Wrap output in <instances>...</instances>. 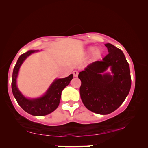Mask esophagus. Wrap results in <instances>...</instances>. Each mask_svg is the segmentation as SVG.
Masks as SVG:
<instances>
[{
  "label": "esophagus",
  "instance_id": "esophagus-1",
  "mask_svg": "<svg viewBox=\"0 0 148 148\" xmlns=\"http://www.w3.org/2000/svg\"><path fill=\"white\" fill-rule=\"evenodd\" d=\"M72 73H73V75H74V77H77V76H78V72L76 71V70H74V71H73V72H72Z\"/></svg>",
  "mask_w": 148,
  "mask_h": 148
}]
</instances>
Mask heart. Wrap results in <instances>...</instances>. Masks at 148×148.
Listing matches in <instances>:
<instances>
[{"instance_id": "obj_1", "label": "heart", "mask_w": 148, "mask_h": 148, "mask_svg": "<svg viewBox=\"0 0 148 148\" xmlns=\"http://www.w3.org/2000/svg\"><path fill=\"white\" fill-rule=\"evenodd\" d=\"M94 49H95L94 47H90L88 48V50L91 51V52H92V51H94ZM101 52L100 49H96L94 51V55L96 57H99L101 56Z\"/></svg>"}]
</instances>
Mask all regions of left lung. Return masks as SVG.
Here are the masks:
<instances>
[{"label": "left lung", "mask_w": 148, "mask_h": 148, "mask_svg": "<svg viewBox=\"0 0 148 148\" xmlns=\"http://www.w3.org/2000/svg\"><path fill=\"white\" fill-rule=\"evenodd\" d=\"M109 54L101 61L89 64L78 74L79 93L87 109L95 113L108 114L121 106L131 87L129 64L121 49L106 43ZM110 68L111 73H106Z\"/></svg>", "instance_id": "1"}]
</instances>
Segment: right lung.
I'll list each match as a JSON object with an SVG mask.
<instances>
[{
  "mask_svg": "<svg viewBox=\"0 0 148 148\" xmlns=\"http://www.w3.org/2000/svg\"><path fill=\"white\" fill-rule=\"evenodd\" d=\"M39 50H30L20 56L14 68L12 79V90L16 100L25 112L34 116H45L53 112L59 105L62 90L70 84L73 78V74L66 78L55 79L51 84L45 93L40 97L29 99L25 97L19 89L16 82L20 68L27 57Z\"/></svg>",
  "mask_w": 148,
  "mask_h": 148,
  "instance_id": "add662e5",
  "label": "right lung"
}]
</instances>
